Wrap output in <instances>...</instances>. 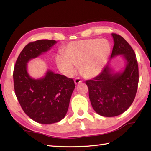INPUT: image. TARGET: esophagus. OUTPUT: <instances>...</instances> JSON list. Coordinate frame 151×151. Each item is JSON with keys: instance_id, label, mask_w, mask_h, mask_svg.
<instances>
[{"instance_id": "1", "label": "esophagus", "mask_w": 151, "mask_h": 151, "mask_svg": "<svg viewBox=\"0 0 151 151\" xmlns=\"http://www.w3.org/2000/svg\"><path fill=\"white\" fill-rule=\"evenodd\" d=\"M81 82H82V81L81 80V78H76L75 80V84L76 85L78 84L79 83H81Z\"/></svg>"}]
</instances>
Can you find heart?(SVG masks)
I'll use <instances>...</instances> for the list:
<instances>
[{"instance_id": "b5f03b06", "label": "heart", "mask_w": 151, "mask_h": 151, "mask_svg": "<svg viewBox=\"0 0 151 151\" xmlns=\"http://www.w3.org/2000/svg\"><path fill=\"white\" fill-rule=\"evenodd\" d=\"M111 52V46L106 40L89 39L69 43L63 50V55L56 56L60 70L67 76L75 75L79 67L81 75L92 78L100 74Z\"/></svg>"}]
</instances>
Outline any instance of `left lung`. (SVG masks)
Masks as SVG:
<instances>
[{
	"instance_id": "1",
	"label": "left lung",
	"mask_w": 151,
	"mask_h": 151,
	"mask_svg": "<svg viewBox=\"0 0 151 151\" xmlns=\"http://www.w3.org/2000/svg\"><path fill=\"white\" fill-rule=\"evenodd\" d=\"M111 36L114 45L110 60L122 55L125 60L124 69L115 72L109 61L98 76L86 81L93 108L104 117L117 116L127 111L135 99L139 82L138 65L132 48L119 35Z\"/></svg>"
}]
</instances>
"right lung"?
Instances as JSON below:
<instances>
[{
  "instance_id": "right-lung-1",
  "label": "right lung",
  "mask_w": 151,
  "mask_h": 151,
  "mask_svg": "<svg viewBox=\"0 0 151 151\" xmlns=\"http://www.w3.org/2000/svg\"><path fill=\"white\" fill-rule=\"evenodd\" d=\"M56 43L41 40L28 43L18 56L14 69L15 93L19 104L28 117L41 124L57 123L64 118L75 88L73 79L50 69L37 79L28 73L29 61L48 52Z\"/></svg>"
}]
</instances>
